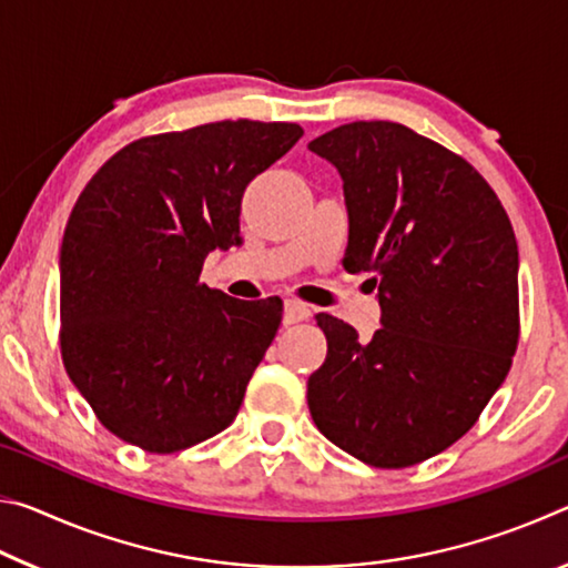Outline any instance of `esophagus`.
<instances>
[{
    "label": "esophagus",
    "mask_w": 568,
    "mask_h": 568,
    "mask_svg": "<svg viewBox=\"0 0 568 568\" xmlns=\"http://www.w3.org/2000/svg\"><path fill=\"white\" fill-rule=\"evenodd\" d=\"M307 315H311V307H307V305L301 303V301H293V297H287V301H285V311H283V323H285V325L307 321Z\"/></svg>",
    "instance_id": "1"
}]
</instances>
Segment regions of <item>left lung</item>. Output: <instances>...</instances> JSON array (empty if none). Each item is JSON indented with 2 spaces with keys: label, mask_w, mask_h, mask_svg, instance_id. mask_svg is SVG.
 Here are the masks:
<instances>
[{
  "label": "left lung",
  "mask_w": 568,
  "mask_h": 568,
  "mask_svg": "<svg viewBox=\"0 0 568 568\" xmlns=\"http://www.w3.org/2000/svg\"><path fill=\"white\" fill-rule=\"evenodd\" d=\"M311 152L338 168L351 235L343 267L378 283L383 328L318 313L328 355L307 378L321 434L376 468H408L468 434L521 333L518 245L484 175L406 124L348 122Z\"/></svg>",
  "instance_id": "left-lung-1"
}]
</instances>
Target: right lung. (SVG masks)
Instances as JSON below:
<instances>
[{
    "label": "right lung",
    "mask_w": 568,
    "mask_h": 568,
    "mask_svg": "<svg viewBox=\"0 0 568 568\" xmlns=\"http://www.w3.org/2000/svg\"><path fill=\"white\" fill-rule=\"evenodd\" d=\"M301 138L255 120L148 134L80 192L60 250V351L110 434L175 454L235 420L283 303L235 301L200 271L240 243L247 182Z\"/></svg>",
    "instance_id": "obj_1"
}]
</instances>
